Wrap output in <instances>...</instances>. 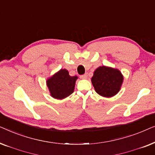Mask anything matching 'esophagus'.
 Wrapping results in <instances>:
<instances>
[{
  "label": "esophagus",
  "mask_w": 155,
  "mask_h": 155,
  "mask_svg": "<svg viewBox=\"0 0 155 155\" xmlns=\"http://www.w3.org/2000/svg\"><path fill=\"white\" fill-rule=\"evenodd\" d=\"M87 74H84V75L80 76L81 79H87Z\"/></svg>",
  "instance_id": "34e87169"
}]
</instances>
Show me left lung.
Listing matches in <instances>:
<instances>
[{
  "instance_id": "8db88e82",
  "label": "left lung",
  "mask_w": 155,
  "mask_h": 155,
  "mask_svg": "<svg viewBox=\"0 0 155 155\" xmlns=\"http://www.w3.org/2000/svg\"><path fill=\"white\" fill-rule=\"evenodd\" d=\"M124 76L118 69L100 66L94 72L92 83L97 93L104 97H111L119 92Z\"/></svg>"
}]
</instances>
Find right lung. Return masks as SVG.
Instances as JSON below:
<instances>
[{
  "instance_id": "right-lung-1",
  "label": "right lung",
  "mask_w": 155,
  "mask_h": 155,
  "mask_svg": "<svg viewBox=\"0 0 155 155\" xmlns=\"http://www.w3.org/2000/svg\"><path fill=\"white\" fill-rule=\"evenodd\" d=\"M77 76H71L66 69H61L48 78L46 84L51 96L57 99H63L74 92Z\"/></svg>"
}]
</instances>
